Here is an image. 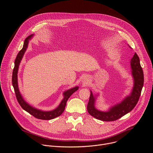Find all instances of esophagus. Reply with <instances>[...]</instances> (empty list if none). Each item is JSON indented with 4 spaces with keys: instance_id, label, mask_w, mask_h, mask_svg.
I'll use <instances>...</instances> for the list:
<instances>
[{
    "instance_id": "esophagus-1",
    "label": "esophagus",
    "mask_w": 153,
    "mask_h": 153,
    "mask_svg": "<svg viewBox=\"0 0 153 153\" xmlns=\"http://www.w3.org/2000/svg\"><path fill=\"white\" fill-rule=\"evenodd\" d=\"M82 82H83V83L84 85H85V84H87V83H88V79H86V78H85V79H83V80H82Z\"/></svg>"
}]
</instances>
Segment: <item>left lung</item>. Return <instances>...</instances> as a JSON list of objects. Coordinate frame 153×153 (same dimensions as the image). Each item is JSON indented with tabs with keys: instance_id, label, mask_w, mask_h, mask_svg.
Wrapping results in <instances>:
<instances>
[{
	"instance_id": "1",
	"label": "left lung",
	"mask_w": 153,
	"mask_h": 153,
	"mask_svg": "<svg viewBox=\"0 0 153 153\" xmlns=\"http://www.w3.org/2000/svg\"><path fill=\"white\" fill-rule=\"evenodd\" d=\"M129 47L131 48L130 46ZM130 63L134 79V86L131 93L120 103L112 106L109 110L101 111L95 107L96 96H94L91 91L89 102L87 105V110L91 116L103 121H114L126 114L135 107L139 99L143 86V73L140 64L139 57L136 53Z\"/></svg>"
}]
</instances>
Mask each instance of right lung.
Here are the masks:
<instances>
[{"label": "right lung", "instance_id": "right-lung-1", "mask_svg": "<svg viewBox=\"0 0 153 153\" xmlns=\"http://www.w3.org/2000/svg\"><path fill=\"white\" fill-rule=\"evenodd\" d=\"M33 36L34 34H31L26 38V39L24 41L22 49L19 52V53L17 55V57L14 61V68L13 71L12 83L14 87V90L17 100L19 105L25 111H26L27 112H28L31 115L33 116L34 117L37 119H42V120H51L60 116L62 114V113L65 110V106L67 105V100H68L69 97L79 89V86H75L73 88L65 91L63 94V100L61 101L59 105L55 109V110H53L52 111H45L38 110V109L33 107L32 106L30 105L27 102H25V100L23 99L22 96L19 90L18 82H17V73H18V69H19L20 63L22 59L24 53L26 51L27 48L28 47L29 40H30Z\"/></svg>", "mask_w": 153, "mask_h": 153}]
</instances>
